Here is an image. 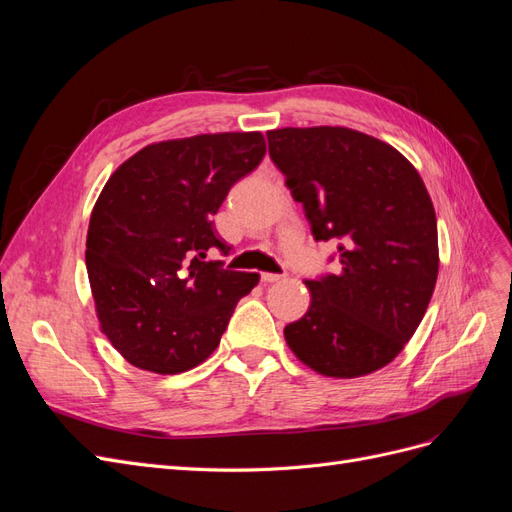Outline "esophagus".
Returning <instances> with one entry per match:
<instances>
[{
    "mask_svg": "<svg viewBox=\"0 0 512 512\" xmlns=\"http://www.w3.org/2000/svg\"><path fill=\"white\" fill-rule=\"evenodd\" d=\"M284 277H286L284 273H262L260 280L265 282V284H273V282H282Z\"/></svg>",
    "mask_w": 512,
    "mask_h": 512,
    "instance_id": "34e87169",
    "label": "esophagus"
}]
</instances>
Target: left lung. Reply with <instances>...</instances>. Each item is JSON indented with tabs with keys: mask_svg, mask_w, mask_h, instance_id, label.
<instances>
[{
	"mask_svg": "<svg viewBox=\"0 0 512 512\" xmlns=\"http://www.w3.org/2000/svg\"><path fill=\"white\" fill-rule=\"evenodd\" d=\"M267 141L314 239L337 241V273L305 282L312 305L286 342L322 376L371 374L404 350L438 280L425 183L397 149L350 128H282Z\"/></svg>",
	"mask_w": 512,
	"mask_h": 512,
	"instance_id": "8db88e82",
	"label": "left lung"
}]
</instances>
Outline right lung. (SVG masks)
Listing matches in <instances>:
<instances>
[{
    "mask_svg": "<svg viewBox=\"0 0 512 512\" xmlns=\"http://www.w3.org/2000/svg\"><path fill=\"white\" fill-rule=\"evenodd\" d=\"M260 132L200 134L149 145L106 181L87 230V275L102 331L128 363L179 374L220 346L258 273L228 256L211 218L265 158Z\"/></svg>",
    "mask_w": 512,
    "mask_h": 512,
    "instance_id": "add662e5",
    "label": "right lung"
}]
</instances>
